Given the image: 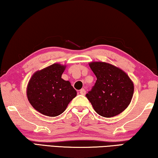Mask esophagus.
<instances>
[{
    "mask_svg": "<svg viewBox=\"0 0 158 158\" xmlns=\"http://www.w3.org/2000/svg\"><path fill=\"white\" fill-rule=\"evenodd\" d=\"M80 93H81V95H85V93H86V91H85V90L84 88H82L81 90H80Z\"/></svg>",
    "mask_w": 158,
    "mask_h": 158,
    "instance_id": "obj_1",
    "label": "esophagus"
}]
</instances>
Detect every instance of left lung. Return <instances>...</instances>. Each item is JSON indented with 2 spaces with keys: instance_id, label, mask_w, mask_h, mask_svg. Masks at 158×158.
Segmentation results:
<instances>
[{
  "instance_id": "1",
  "label": "left lung",
  "mask_w": 158,
  "mask_h": 158,
  "mask_svg": "<svg viewBox=\"0 0 158 158\" xmlns=\"http://www.w3.org/2000/svg\"><path fill=\"white\" fill-rule=\"evenodd\" d=\"M89 66L97 77L92 90L86 94L93 109L105 118L119 115L131 102L133 82L122 69L108 63L93 61Z\"/></svg>"
}]
</instances>
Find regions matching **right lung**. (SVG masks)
<instances>
[{
	"label": "right lung",
	"instance_id": "1",
	"mask_svg": "<svg viewBox=\"0 0 158 158\" xmlns=\"http://www.w3.org/2000/svg\"><path fill=\"white\" fill-rule=\"evenodd\" d=\"M65 65L54 63L34 73L27 85L30 103L43 115L56 117L63 113L77 92L61 76Z\"/></svg>",
	"mask_w": 158,
	"mask_h": 158
}]
</instances>
